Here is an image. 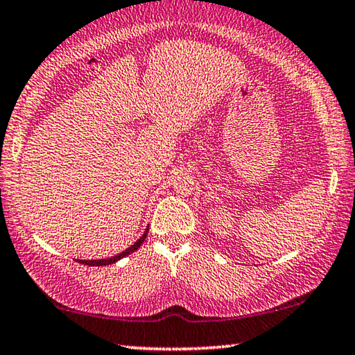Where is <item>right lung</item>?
I'll use <instances>...</instances> for the list:
<instances>
[{
  "mask_svg": "<svg viewBox=\"0 0 355 355\" xmlns=\"http://www.w3.org/2000/svg\"><path fill=\"white\" fill-rule=\"evenodd\" d=\"M146 234H148V230L144 232V236H141L140 239L137 241L134 245H130L129 248H125L124 252L118 253V255H114V257H111V258H105V260H81L79 263L87 264V266H107V264H113V263H116L118 260H121V258H124L127 255H130L132 252H135L137 248H139L141 244H144V241L146 239Z\"/></svg>",
  "mask_w": 355,
  "mask_h": 355,
  "instance_id": "1",
  "label": "right lung"
}]
</instances>
